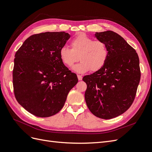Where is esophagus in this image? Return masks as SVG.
Returning <instances> with one entry per match:
<instances>
[{
    "mask_svg": "<svg viewBox=\"0 0 152 152\" xmlns=\"http://www.w3.org/2000/svg\"><path fill=\"white\" fill-rule=\"evenodd\" d=\"M77 78H78V80H80V81L82 80V79H83V77H82V76H81V75H77Z\"/></svg>",
    "mask_w": 152,
    "mask_h": 152,
    "instance_id": "1",
    "label": "esophagus"
}]
</instances>
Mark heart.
<instances>
[{
	"label": "heart",
	"mask_w": 152,
	"mask_h": 152,
	"mask_svg": "<svg viewBox=\"0 0 152 152\" xmlns=\"http://www.w3.org/2000/svg\"><path fill=\"white\" fill-rule=\"evenodd\" d=\"M70 45L71 48L65 46L60 48L59 57L64 64L69 67L78 61L80 57L81 62L72 67L78 73L99 71L108 58L106 43L102 40H94L84 33L78 34L71 41Z\"/></svg>",
	"instance_id": "heart-1"
}]
</instances>
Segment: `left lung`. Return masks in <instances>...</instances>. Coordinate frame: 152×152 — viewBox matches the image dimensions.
Segmentation results:
<instances>
[{"instance_id": "1", "label": "left lung", "mask_w": 152, "mask_h": 152, "mask_svg": "<svg viewBox=\"0 0 152 152\" xmlns=\"http://www.w3.org/2000/svg\"><path fill=\"white\" fill-rule=\"evenodd\" d=\"M95 36L106 43L109 56L101 69L83 77L85 101L93 114L110 119L133 104L140 81V61L136 50L117 33L106 31Z\"/></svg>"}]
</instances>
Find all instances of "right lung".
Listing matches in <instances>:
<instances>
[{
    "label": "right lung",
    "instance_id": "1",
    "mask_svg": "<svg viewBox=\"0 0 152 152\" xmlns=\"http://www.w3.org/2000/svg\"><path fill=\"white\" fill-rule=\"evenodd\" d=\"M69 38L64 31L35 34L16 53L12 71L14 96L34 115L47 117L58 113L78 81L76 75L59 57L60 48Z\"/></svg>",
    "mask_w": 152,
    "mask_h": 152
}]
</instances>
